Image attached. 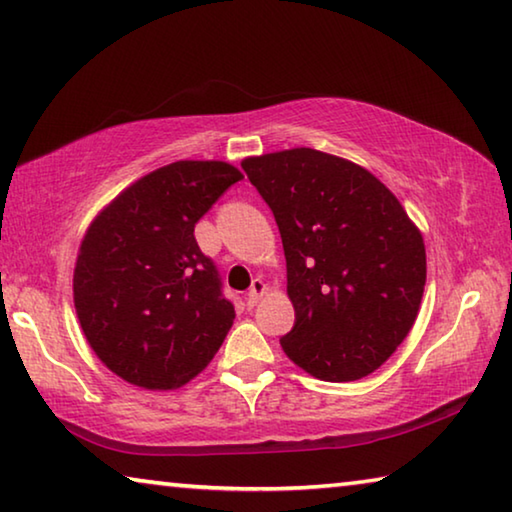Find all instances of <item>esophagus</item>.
<instances>
[{
  "instance_id": "esophagus-1",
  "label": "esophagus",
  "mask_w": 512,
  "mask_h": 512,
  "mask_svg": "<svg viewBox=\"0 0 512 512\" xmlns=\"http://www.w3.org/2000/svg\"><path fill=\"white\" fill-rule=\"evenodd\" d=\"M264 293H266V284H264L262 280H255V282H253V287H250V291H248V296H246L248 307H255L257 302L262 300Z\"/></svg>"
}]
</instances>
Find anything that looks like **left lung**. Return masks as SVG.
Wrapping results in <instances>:
<instances>
[{
    "label": "left lung",
    "mask_w": 512,
    "mask_h": 512,
    "mask_svg": "<svg viewBox=\"0 0 512 512\" xmlns=\"http://www.w3.org/2000/svg\"><path fill=\"white\" fill-rule=\"evenodd\" d=\"M280 228L296 325L282 350L323 381H357L418 318L427 253L397 196L361 164L316 149L241 160Z\"/></svg>",
    "instance_id": "obj_1"
}]
</instances>
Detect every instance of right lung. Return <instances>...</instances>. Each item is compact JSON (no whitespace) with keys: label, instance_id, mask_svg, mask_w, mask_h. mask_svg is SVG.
I'll list each match as a JSON object with an SVG mask.
<instances>
[{"label":"right lung","instance_id":"right-lung-1","mask_svg":"<svg viewBox=\"0 0 512 512\" xmlns=\"http://www.w3.org/2000/svg\"><path fill=\"white\" fill-rule=\"evenodd\" d=\"M244 178L221 160H178L117 194L85 230L74 307L103 366L144 391H173L207 368L235 323L194 225Z\"/></svg>","mask_w":512,"mask_h":512}]
</instances>
